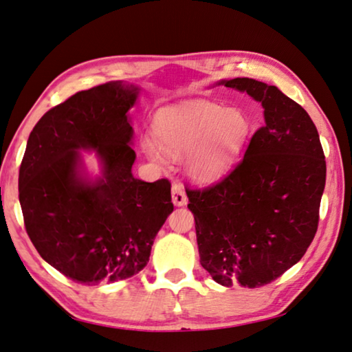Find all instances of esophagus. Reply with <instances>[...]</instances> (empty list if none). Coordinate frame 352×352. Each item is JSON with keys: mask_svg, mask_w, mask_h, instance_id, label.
I'll return each mask as SVG.
<instances>
[{"mask_svg": "<svg viewBox=\"0 0 352 352\" xmlns=\"http://www.w3.org/2000/svg\"><path fill=\"white\" fill-rule=\"evenodd\" d=\"M171 198H173V203H175V206H186L187 204V195H186V190H184V187H182V184H179V182L173 184Z\"/></svg>", "mask_w": 352, "mask_h": 352, "instance_id": "esophagus-1", "label": "esophagus"}]
</instances>
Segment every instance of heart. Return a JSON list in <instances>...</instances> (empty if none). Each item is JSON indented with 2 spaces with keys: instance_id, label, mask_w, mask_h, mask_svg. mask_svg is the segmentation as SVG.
Returning a JSON list of instances; mask_svg holds the SVG:
<instances>
[{
  "instance_id": "b5f03b06",
  "label": "heart",
  "mask_w": 352,
  "mask_h": 352,
  "mask_svg": "<svg viewBox=\"0 0 352 352\" xmlns=\"http://www.w3.org/2000/svg\"><path fill=\"white\" fill-rule=\"evenodd\" d=\"M248 120L241 112L228 111L212 102L168 109L160 112L154 122V138L159 147L173 157L192 149L190 171L198 179H212L223 173L248 135ZM151 140L143 142V151L153 160L162 154Z\"/></svg>"
}]
</instances>
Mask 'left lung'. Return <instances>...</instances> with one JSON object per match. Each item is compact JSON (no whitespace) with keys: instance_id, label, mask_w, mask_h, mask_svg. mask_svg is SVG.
I'll list each match as a JSON object with an SVG mask.
<instances>
[{"instance_id":"left-lung-1","label":"left lung","mask_w":352,"mask_h":352,"mask_svg":"<svg viewBox=\"0 0 352 352\" xmlns=\"http://www.w3.org/2000/svg\"><path fill=\"white\" fill-rule=\"evenodd\" d=\"M221 84L261 101L265 124L221 181L186 187L188 209L203 268L221 285L256 289L301 261L312 243L326 160L309 113L278 87L250 78Z\"/></svg>"}]
</instances>
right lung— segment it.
Masks as SVG:
<instances>
[{
	"instance_id": "add662e5",
	"label": "right lung",
	"mask_w": 352,
	"mask_h": 352,
	"mask_svg": "<svg viewBox=\"0 0 352 352\" xmlns=\"http://www.w3.org/2000/svg\"><path fill=\"white\" fill-rule=\"evenodd\" d=\"M138 89L122 80L74 94L31 131L19 175V199L32 245L74 282L96 285L146 267L155 234L173 212L168 179L132 176L128 115ZM95 147L103 177H77V149Z\"/></svg>"
}]
</instances>
